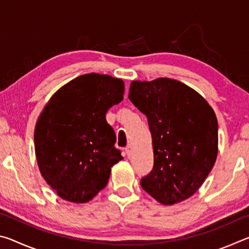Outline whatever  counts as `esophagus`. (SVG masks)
<instances>
[{"label": "esophagus", "mask_w": 249, "mask_h": 249, "mask_svg": "<svg viewBox=\"0 0 249 249\" xmlns=\"http://www.w3.org/2000/svg\"><path fill=\"white\" fill-rule=\"evenodd\" d=\"M125 153H126V155H127V157H130V156H132V154H133V147L128 145L125 148Z\"/></svg>", "instance_id": "esophagus-1"}]
</instances>
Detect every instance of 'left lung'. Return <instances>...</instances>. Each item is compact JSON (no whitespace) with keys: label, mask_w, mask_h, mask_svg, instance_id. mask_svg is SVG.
Segmentation results:
<instances>
[{"label":"left lung","mask_w":249,"mask_h":249,"mask_svg":"<svg viewBox=\"0 0 249 249\" xmlns=\"http://www.w3.org/2000/svg\"><path fill=\"white\" fill-rule=\"evenodd\" d=\"M128 98L146 115L153 138L154 168L142 188L163 205L189 199L216 161L215 112L195 89L170 78L133 81Z\"/></svg>","instance_id":"1"}]
</instances>
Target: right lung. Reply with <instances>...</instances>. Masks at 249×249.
Here are the masks:
<instances>
[{
  "instance_id": "add662e5",
  "label": "right lung",
  "mask_w": 249,
  "mask_h": 249,
  "mask_svg": "<svg viewBox=\"0 0 249 249\" xmlns=\"http://www.w3.org/2000/svg\"><path fill=\"white\" fill-rule=\"evenodd\" d=\"M124 89L122 79L82 74L54 92L44 107L34 130L37 165L61 199L91 201L123 159L105 114L123 100Z\"/></svg>"
}]
</instances>
